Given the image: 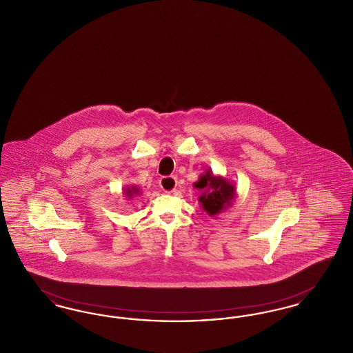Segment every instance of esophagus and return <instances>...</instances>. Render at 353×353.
<instances>
[{
  "mask_svg": "<svg viewBox=\"0 0 353 353\" xmlns=\"http://www.w3.org/2000/svg\"><path fill=\"white\" fill-rule=\"evenodd\" d=\"M176 185H177V181L172 176H167V177H161L160 179V186L167 193H172L176 189Z\"/></svg>",
  "mask_w": 353,
  "mask_h": 353,
  "instance_id": "34e87169",
  "label": "esophagus"
}]
</instances>
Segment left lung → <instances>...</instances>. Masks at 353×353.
<instances>
[{
  "instance_id": "8db88e82",
  "label": "left lung",
  "mask_w": 353,
  "mask_h": 353,
  "mask_svg": "<svg viewBox=\"0 0 353 353\" xmlns=\"http://www.w3.org/2000/svg\"><path fill=\"white\" fill-rule=\"evenodd\" d=\"M194 188L201 190L199 201L201 202L202 209L212 217L230 206L235 199L234 185L221 176H214L210 169L202 173L199 181L194 183Z\"/></svg>"
}]
</instances>
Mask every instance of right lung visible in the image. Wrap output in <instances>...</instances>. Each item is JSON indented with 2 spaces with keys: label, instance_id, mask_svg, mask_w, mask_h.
<instances>
[{
  "label": "right lung",
  "instance_id": "add662e5",
  "mask_svg": "<svg viewBox=\"0 0 353 353\" xmlns=\"http://www.w3.org/2000/svg\"><path fill=\"white\" fill-rule=\"evenodd\" d=\"M124 193L127 194V197H130V199H131L134 194H137V193H139V189H137V188H134V186H131V188H127Z\"/></svg>",
  "mask_w": 353,
  "mask_h": 353
}]
</instances>
